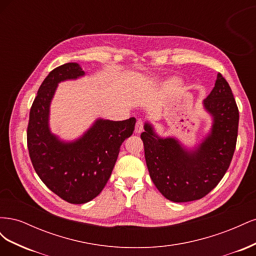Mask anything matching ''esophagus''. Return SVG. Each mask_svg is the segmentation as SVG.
I'll list each match as a JSON object with an SVG mask.
<instances>
[{
	"label": "esophagus",
	"instance_id": "esophagus-1",
	"mask_svg": "<svg viewBox=\"0 0 256 256\" xmlns=\"http://www.w3.org/2000/svg\"><path fill=\"white\" fill-rule=\"evenodd\" d=\"M143 126H144L143 120H138V122H136V129H134L136 134H141L142 131H143Z\"/></svg>",
	"mask_w": 256,
	"mask_h": 256
}]
</instances>
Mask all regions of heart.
I'll return each mask as SVG.
<instances>
[{
	"label": "heart",
	"mask_w": 256,
	"mask_h": 256,
	"mask_svg": "<svg viewBox=\"0 0 256 256\" xmlns=\"http://www.w3.org/2000/svg\"><path fill=\"white\" fill-rule=\"evenodd\" d=\"M173 82H174V83H176V82H177V81H176V80H174V81H173Z\"/></svg>",
	"instance_id": "1"
}]
</instances>
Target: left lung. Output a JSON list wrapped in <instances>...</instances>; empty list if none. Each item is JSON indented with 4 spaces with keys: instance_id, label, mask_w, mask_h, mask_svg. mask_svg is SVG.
<instances>
[{
    "instance_id": "1",
    "label": "left lung",
    "mask_w": 256,
    "mask_h": 256,
    "mask_svg": "<svg viewBox=\"0 0 256 256\" xmlns=\"http://www.w3.org/2000/svg\"><path fill=\"white\" fill-rule=\"evenodd\" d=\"M212 126L202 143L186 150L174 138H161L145 122L141 138L150 176L161 194L176 203L204 198L220 182L236 148L239 112L228 81L216 76L203 102Z\"/></svg>"
}]
</instances>
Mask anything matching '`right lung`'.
Segmentation results:
<instances>
[{
  "instance_id": "1",
  "label": "right lung",
  "mask_w": 256,
  "mask_h": 256,
  "mask_svg": "<svg viewBox=\"0 0 256 256\" xmlns=\"http://www.w3.org/2000/svg\"><path fill=\"white\" fill-rule=\"evenodd\" d=\"M85 72L78 63L56 67L42 83L30 111L28 148L37 175L60 198L84 204L95 198L109 180L122 143L132 134L136 118H98L82 136L64 142L49 127L50 104L58 84Z\"/></svg>"
}]
</instances>
